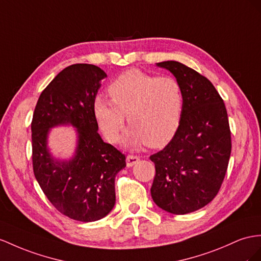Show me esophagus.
<instances>
[{
    "mask_svg": "<svg viewBox=\"0 0 261 261\" xmlns=\"http://www.w3.org/2000/svg\"><path fill=\"white\" fill-rule=\"evenodd\" d=\"M139 160H140L139 156L129 154L128 156H126V166H128V168H130V166H133L139 162Z\"/></svg>",
    "mask_w": 261,
    "mask_h": 261,
    "instance_id": "1",
    "label": "esophagus"
}]
</instances>
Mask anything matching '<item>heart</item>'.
Listing matches in <instances>:
<instances>
[{
  "label": "heart",
  "mask_w": 261,
  "mask_h": 261,
  "mask_svg": "<svg viewBox=\"0 0 261 261\" xmlns=\"http://www.w3.org/2000/svg\"><path fill=\"white\" fill-rule=\"evenodd\" d=\"M108 92L111 100L96 97L93 110L109 142L120 139L125 116L131 125L124 138L129 146L146 143L158 148L175 136L184 108L183 89L177 79L129 70L113 80Z\"/></svg>",
  "instance_id": "obj_1"
}]
</instances>
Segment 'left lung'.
<instances>
[{"mask_svg":"<svg viewBox=\"0 0 261 261\" xmlns=\"http://www.w3.org/2000/svg\"><path fill=\"white\" fill-rule=\"evenodd\" d=\"M156 65L181 84L184 108L175 136L150 156L155 165L151 195L160 208L184 215L211 203L223 184L231 152L228 116L206 77L174 61Z\"/></svg>","mask_w":261,"mask_h":261,"instance_id":"8db88e82","label":"left lung"}]
</instances>
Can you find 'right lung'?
Masks as SVG:
<instances>
[{
	"mask_svg": "<svg viewBox=\"0 0 261 261\" xmlns=\"http://www.w3.org/2000/svg\"><path fill=\"white\" fill-rule=\"evenodd\" d=\"M106 72L98 66L66 67L42 91L33 113V171L42 191L63 215L95 222L108 215L116 203V175L125 168V155L102 141L93 110ZM71 124L79 132L75 158L55 162L47 149L50 127Z\"/></svg>",
	"mask_w": 261,
	"mask_h": 261,
	"instance_id": "1",
	"label": "right lung"
}]
</instances>
